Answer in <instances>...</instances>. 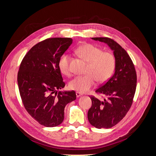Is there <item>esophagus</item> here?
<instances>
[{"label": "esophagus", "instance_id": "34e87169", "mask_svg": "<svg viewBox=\"0 0 156 156\" xmlns=\"http://www.w3.org/2000/svg\"><path fill=\"white\" fill-rule=\"evenodd\" d=\"M81 96H82V94L81 93H79L78 92H76V96H77V98H79Z\"/></svg>", "mask_w": 156, "mask_h": 156}]
</instances>
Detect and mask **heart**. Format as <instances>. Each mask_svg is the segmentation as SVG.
<instances>
[{"instance_id": "obj_1", "label": "heart", "mask_w": 156, "mask_h": 156, "mask_svg": "<svg viewBox=\"0 0 156 156\" xmlns=\"http://www.w3.org/2000/svg\"><path fill=\"white\" fill-rule=\"evenodd\" d=\"M81 57L88 63L84 76H77L69 83V88L78 92L84 93L90 90L96 80L100 83L106 82L111 77L115 69V59L109 52L103 50L92 44H84L76 49ZM58 68L62 74L69 76L72 73L69 67V55L64 53L58 60Z\"/></svg>"}]
</instances>
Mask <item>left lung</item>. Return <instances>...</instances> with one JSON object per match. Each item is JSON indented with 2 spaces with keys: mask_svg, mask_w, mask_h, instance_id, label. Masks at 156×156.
I'll return each instance as SVG.
<instances>
[{
  "mask_svg": "<svg viewBox=\"0 0 156 156\" xmlns=\"http://www.w3.org/2000/svg\"><path fill=\"white\" fill-rule=\"evenodd\" d=\"M106 44L115 58V73L96 92L103 100L91 96L92 106L88 112L90 123L96 128H111L123 119L130 108L136 90V74L133 62L127 52L108 37H92Z\"/></svg>",
  "mask_w": 156,
  "mask_h": 156,
  "instance_id": "obj_1",
  "label": "left lung"
}]
</instances>
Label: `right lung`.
I'll return each instance as SVG.
<instances>
[{"instance_id": "add662e5", "label": "right lung", "mask_w": 156, "mask_h": 156, "mask_svg": "<svg viewBox=\"0 0 156 156\" xmlns=\"http://www.w3.org/2000/svg\"><path fill=\"white\" fill-rule=\"evenodd\" d=\"M69 37L46 39L29 51L17 74L23 105L41 125L55 127L64 119V108L76 100L74 91H58L65 87L58 68L61 56L72 44Z\"/></svg>"}]
</instances>
